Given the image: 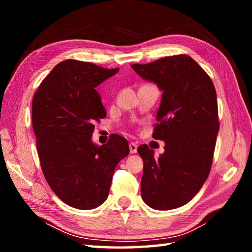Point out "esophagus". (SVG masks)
<instances>
[{"mask_svg":"<svg viewBox=\"0 0 252 252\" xmlns=\"http://www.w3.org/2000/svg\"><path fill=\"white\" fill-rule=\"evenodd\" d=\"M129 148H130V153L131 154H135L137 152V145L135 143H130L129 144Z\"/></svg>","mask_w":252,"mask_h":252,"instance_id":"1","label":"esophagus"}]
</instances>
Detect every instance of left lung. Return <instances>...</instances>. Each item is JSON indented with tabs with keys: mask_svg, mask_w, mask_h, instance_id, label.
I'll return each instance as SVG.
<instances>
[{
	"mask_svg": "<svg viewBox=\"0 0 252 252\" xmlns=\"http://www.w3.org/2000/svg\"><path fill=\"white\" fill-rule=\"evenodd\" d=\"M131 67L162 91L153 137L164 141V153L155 158L146 144L137 148L144 162L142 198L156 210H171L189 202L210 172L220 127L217 92L190 56L174 55Z\"/></svg>",
	"mask_w": 252,
	"mask_h": 252,
	"instance_id": "left-lung-1",
	"label": "left lung"
}]
</instances>
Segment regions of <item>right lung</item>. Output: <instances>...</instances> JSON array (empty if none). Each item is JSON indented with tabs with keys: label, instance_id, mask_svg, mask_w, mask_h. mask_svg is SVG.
I'll return each mask as SVG.
<instances>
[{
	"label": "right lung",
	"instance_id": "right-lung-1",
	"mask_svg": "<svg viewBox=\"0 0 252 252\" xmlns=\"http://www.w3.org/2000/svg\"><path fill=\"white\" fill-rule=\"evenodd\" d=\"M119 68L67 60L41 82L32 100V126L45 180L68 206L90 210L109 194L115 168L130 153L120 135L92 142L94 123L106 117L96 88Z\"/></svg>",
	"mask_w": 252,
	"mask_h": 252
}]
</instances>
